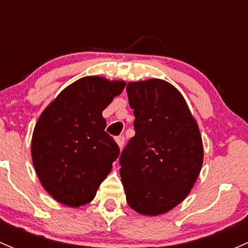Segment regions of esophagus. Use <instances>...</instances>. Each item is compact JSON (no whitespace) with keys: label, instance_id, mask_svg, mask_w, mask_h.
Wrapping results in <instances>:
<instances>
[{"label":"esophagus","instance_id":"34e87169","mask_svg":"<svg viewBox=\"0 0 248 248\" xmlns=\"http://www.w3.org/2000/svg\"><path fill=\"white\" fill-rule=\"evenodd\" d=\"M115 140H116L117 145H119L120 147L124 146V136H119V137H116V138H115Z\"/></svg>","mask_w":248,"mask_h":248}]
</instances>
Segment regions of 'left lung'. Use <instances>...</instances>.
Wrapping results in <instances>:
<instances>
[{"instance_id":"8db88e82","label":"left lung","mask_w":248,"mask_h":248,"mask_svg":"<svg viewBox=\"0 0 248 248\" xmlns=\"http://www.w3.org/2000/svg\"><path fill=\"white\" fill-rule=\"evenodd\" d=\"M136 136L120 156L127 202L137 212L157 216L180 204L202 164L199 128L186 101L164 80L128 82Z\"/></svg>"}]
</instances>
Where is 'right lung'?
I'll return each instance as SVG.
<instances>
[{
	"mask_svg": "<svg viewBox=\"0 0 248 248\" xmlns=\"http://www.w3.org/2000/svg\"><path fill=\"white\" fill-rule=\"evenodd\" d=\"M124 81L86 77L69 85L34 127L32 161L47 193L67 206L90 202L120 155L102 111Z\"/></svg>",
	"mask_w": 248,
	"mask_h": 248,
	"instance_id": "obj_1",
	"label": "right lung"
}]
</instances>
